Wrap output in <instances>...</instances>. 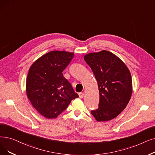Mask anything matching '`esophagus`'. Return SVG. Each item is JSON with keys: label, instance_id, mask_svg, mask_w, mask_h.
Segmentation results:
<instances>
[{"label": "esophagus", "instance_id": "34e87169", "mask_svg": "<svg viewBox=\"0 0 155 155\" xmlns=\"http://www.w3.org/2000/svg\"><path fill=\"white\" fill-rule=\"evenodd\" d=\"M78 95H79L80 98H83L84 96V92H80V93H78Z\"/></svg>", "mask_w": 155, "mask_h": 155}]
</instances>
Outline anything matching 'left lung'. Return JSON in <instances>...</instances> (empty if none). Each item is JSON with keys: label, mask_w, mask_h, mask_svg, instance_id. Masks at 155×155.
<instances>
[{"label": "left lung", "mask_w": 155, "mask_h": 155, "mask_svg": "<svg viewBox=\"0 0 155 155\" xmlns=\"http://www.w3.org/2000/svg\"><path fill=\"white\" fill-rule=\"evenodd\" d=\"M84 60L95 75L99 91L98 108L92 110L91 114L98 122L117 117L132 96V82L129 69L120 58L107 51L88 54Z\"/></svg>", "instance_id": "1"}]
</instances>
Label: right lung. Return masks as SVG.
Wrapping results in <instances>:
<instances>
[{"mask_svg":"<svg viewBox=\"0 0 155 155\" xmlns=\"http://www.w3.org/2000/svg\"><path fill=\"white\" fill-rule=\"evenodd\" d=\"M74 56L72 52L51 51L31 66L26 78V94L33 106L47 118L64 111L71 100L78 97L63 71Z\"/></svg>","mask_w":155,"mask_h":155,"instance_id":"obj_1","label":"right lung"}]
</instances>
